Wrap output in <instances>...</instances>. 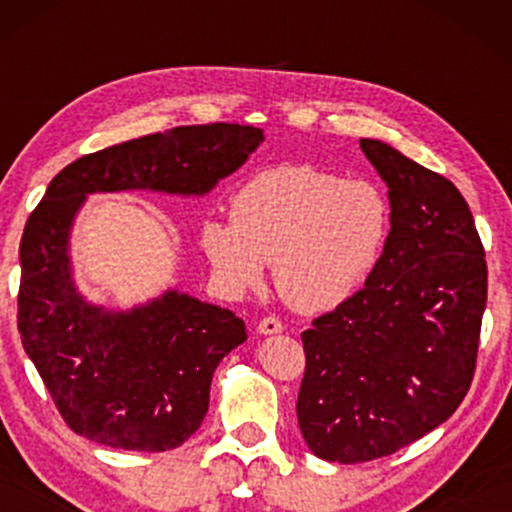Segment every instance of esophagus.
Returning a JSON list of instances; mask_svg holds the SVG:
<instances>
[{"instance_id":"34e87169","label":"esophagus","mask_w":512,"mask_h":512,"mask_svg":"<svg viewBox=\"0 0 512 512\" xmlns=\"http://www.w3.org/2000/svg\"><path fill=\"white\" fill-rule=\"evenodd\" d=\"M257 332L264 334V337L267 334H281L284 332V325L276 317H264V320H260V325H257Z\"/></svg>"}]
</instances>
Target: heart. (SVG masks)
Segmentation results:
<instances>
[{
  "instance_id": "obj_1",
  "label": "heart",
  "mask_w": 512,
  "mask_h": 512,
  "mask_svg": "<svg viewBox=\"0 0 512 512\" xmlns=\"http://www.w3.org/2000/svg\"><path fill=\"white\" fill-rule=\"evenodd\" d=\"M387 236L390 202L373 180L276 166L238 187L231 221H204L199 243L228 291L257 286L272 262L281 298L313 315L366 284Z\"/></svg>"
}]
</instances>
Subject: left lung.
<instances>
[{
    "mask_svg": "<svg viewBox=\"0 0 512 512\" xmlns=\"http://www.w3.org/2000/svg\"><path fill=\"white\" fill-rule=\"evenodd\" d=\"M363 154L387 185L390 236L366 286L301 334L298 426L317 457L392 455L448 421L472 385L486 260L450 180L380 139Z\"/></svg>",
    "mask_w": 512,
    "mask_h": 512,
    "instance_id": "8db88e82",
    "label": "left lung"
}]
</instances>
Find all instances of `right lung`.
<instances>
[{
    "mask_svg": "<svg viewBox=\"0 0 512 512\" xmlns=\"http://www.w3.org/2000/svg\"><path fill=\"white\" fill-rule=\"evenodd\" d=\"M262 142V129L250 125L175 127L81 156L52 178L23 228L19 332L74 433L120 450L178 448L207 414L216 366L248 339L233 310L180 289L132 308L84 296L72 228L86 199L204 197Z\"/></svg>",
    "mask_w": 512,
    "mask_h": 512,
    "instance_id": "1",
    "label": "right lung"
}]
</instances>
